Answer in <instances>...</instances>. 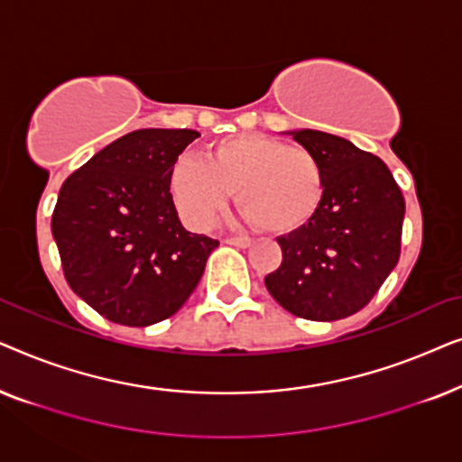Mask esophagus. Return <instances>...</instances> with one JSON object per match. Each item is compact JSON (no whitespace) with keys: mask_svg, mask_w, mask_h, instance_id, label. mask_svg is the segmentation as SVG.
I'll return each instance as SVG.
<instances>
[{"mask_svg":"<svg viewBox=\"0 0 462 462\" xmlns=\"http://www.w3.org/2000/svg\"><path fill=\"white\" fill-rule=\"evenodd\" d=\"M225 244H231V245H237V248H248V245L252 244L250 237H242V236H226L223 239Z\"/></svg>","mask_w":462,"mask_h":462,"instance_id":"esophagus-1","label":"esophagus"}]
</instances>
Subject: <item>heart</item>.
<instances>
[{
	"mask_svg": "<svg viewBox=\"0 0 462 462\" xmlns=\"http://www.w3.org/2000/svg\"><path fill=\"white\" fill-rule=\"evenodd\" d=\"M168 189L180 218L206 229L225 210L229 195L244 218L269 233H290L313 217L324 198V170L305 147L261 134L226 136L204 160L179 157Z\"/></svg>",
	"mask_w": 462,
	"mask_h": 462,
	"instance_id": "1",
	"label": "heart"
}]
</instances>
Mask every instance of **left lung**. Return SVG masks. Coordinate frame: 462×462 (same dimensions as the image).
<instances>
[{"instance_id": "8db88e82", "label": "left lung", "mask_w": 462, "mask_h": 462, "mask_svg": "<svg viewBox=\"0 0 462 462\" xmlns=\"http://www.w3.org/2000/svg\"><path fill=\"white\" fill-rule=\"evenodd\" d=\"M290 134L319 160L324 198L305 225L277 237L282 264L264 286L296 318H349L400 261L406 201L384 162L346 138L319 130Z\"/></svg>"}]
</instances>
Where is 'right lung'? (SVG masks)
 Here are the masks:
<instances>
[{
	"label": "right lung",
	"instance_id": "right-lung-1",
	"mask_svg": "<svg viewBox=\"0 0 462 462\" xmlns=\"http://www.w3.org/2000/svg\"><path fill=\"white\" fill-rule=\"evenodd\" d=\"M195 130L125 134L62 182L52 236L65 280L113 324L168 319L193 294L218 239L187 231L168 174Z\"/></svg>",
	"mask_w": 462,
	"mask_h": 462
}]
</instances>
